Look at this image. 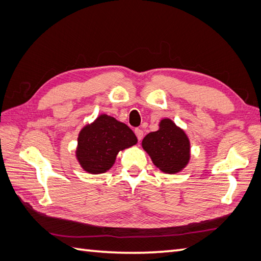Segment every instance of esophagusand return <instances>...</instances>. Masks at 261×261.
Listing matches in <instances>:
<instances>
[{
	"label": "esophagus",
	"instance_id": "esophagus-1",
	"mask_svg": "<svg viewBox=\"0 0 261 261\" xmlns=\"http://www.w3.org/2000/svg\"><path fill=\"white\" fill-rule=\"evenodd\" d=\"M135 134L138 138V140H141L142 137H143V131L141 129H135Z\"/></svg>",
	"mask_w": 261,
	"mask_h": 261
}]
</instances>
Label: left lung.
Masks as SVG:
<instances>
[{
  "label": "left lung",
  "mask_w": 261,
  "mask_h": 261,
  "mask_svg": "<svg viewBox=\"0 0 261 261\" xmlns=\"http://www.w3.org/2000/svg\"><path fill=\"white\" fill-rule=\"evenodd\" d=\"M141 145L153 165L163 173L177 174L190 163V139L185 131L171 119L160 120L159 129L148 134Z\"/></svg>",
  "instance_id": "8db88e82"
}]
</instances>
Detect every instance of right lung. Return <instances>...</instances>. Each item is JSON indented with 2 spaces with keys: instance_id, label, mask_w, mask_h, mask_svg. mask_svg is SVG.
<instances>
[{
  "instance_id": "right-lung-1",
  "label": "right lung",
  "mask_w": 261,
  "mask_h": 261,
  "mask_svg": "<svg viewBox=\"0 0 261 261\" xmlns=\"http://www.w3.org/2000/svg\"><path fill=\"white\" fill-rule=\"evenodd\" d=\"M137 142L129 126L103 113L82 127L77 138L76 159L86 173L103 174L114 165L120 151Z\"/></svg>"
}]
</instances>
